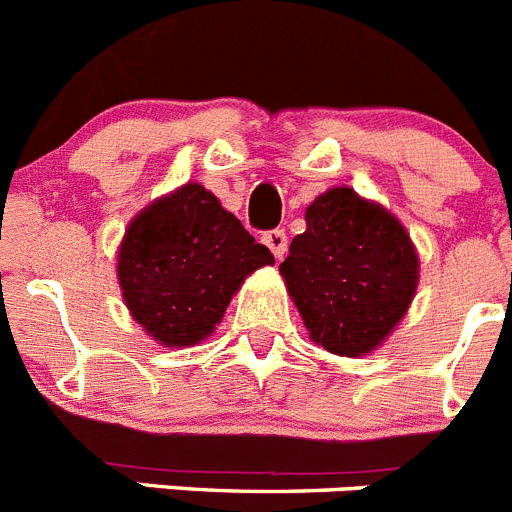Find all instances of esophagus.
Instances as JSON below:
<instances>
[{
    "label": "esophagus",
    "instance_id": "1",
    "mask_svg": "<svg viewBox=\"0 0 512 512\" xmlns=\"http://www.w3.org/2000/svg\"><path fill=\"white\" fill-rule=\"evenodd\" d=\"M261 241H264V246L274 253V259H282L284 253H287V233H284V230H266V233L261 235Z\"/></svg>",
    "mask_w": 512,
    "mask_h": 512
}]
</instances>
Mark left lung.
<instances>
[{
  "label": "left lung",
  "mask_w": 512,
  "mask_h": 512,
  "mask_svg": "<svg viewBox=\"0 0 512 512\" xmlns=\"http://www.w3.org/2000/svg\"><path fill=\"white\" fill-rule=\"evenodd\" d=\"M305 220L279 266L287 292L318 346L338 356L372 354L418 289L413 241L390 210L348 187L320 194Z\"/></svg>",
  "instance_id": "left-lung-1"
}]
</instances>
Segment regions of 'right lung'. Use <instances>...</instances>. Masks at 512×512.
I'll return each instance as SVG.
<instances>
[{"mask_svg":"<svg viewBox=\"0 0 512 512\" xmlns=\"http://www.w3.org/2000/svg\"><path fill=\"white\" fill-rule=\"evenodd\" d=\"M274 256L202 184H184L130 220L117 279L135 323L171 348L205 341L248 274Z\"/></svg>","mask_w":512,"mask_h":512,"instance_id":"1","label":"right lung"}]
</instances>
